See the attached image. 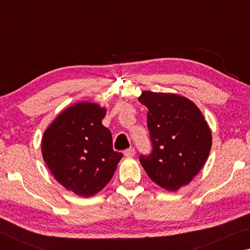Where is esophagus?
Here are the masks:
<instances>
[{"instance_id":"esophagus-1","label":"esophagus","mask_w":250,"mask_h":250,"mask_svg":"<svg viewBox=\"0 0 250 250\" xmlns=\"http://www.w3.org/2000/svg\"><path fill=\"white\" fill-rule=\"evenodd\" d=\"M124 153H125V156H133V155H134V153H135L134 147H129V149L125 150Z\"/></svg>"}]
</instances>
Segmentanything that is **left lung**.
Listing matches in <instances>:
<instances>
[{"instance_id":"left-lung-1","label":"left lung","mask_w":250,"mask_h":250,"mask_svg":"<svg viewBox=\"0 0 250 250\" xmlns=\"http://www.w3.org/2000/svg\"><path fill=\"white\" fill-rule=\"evenodd\" d=\"M139 101L147 108L152 151L140 163L150 179L167 191L193 180L208 158L211 133L202 112L184 97L145 91Z\"/></svg>"}]
</instances>
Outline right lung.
<instances>
[{
  "instance_id": "1",
  "label": "right lung",
  "mask_w": 250,
  "mask_h": 250,
  "mask_svg": "<svg viewBox=\"0 0 250 250\" xmlns=\"http://www.w3.org/2000/svg\"><path fill=\"white\" fill-rule=\"evenodd\" d=\"M105 110L91 103L66 109L45 131L42 153L55 179L80 196H92L111 180L124 156L101 120Z\"/></svg>"
}]
</instances>
